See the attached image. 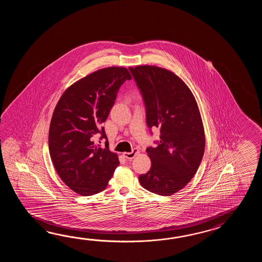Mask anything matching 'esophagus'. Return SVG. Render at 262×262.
I'll return each instance as SVG.
<instances>
[{
	"mask_svg": "<svg viewBox=\"0 0 262 262\" xmlns=\"http://www.w3.org/2000/svg\"><path fill=\"white\" fill-rule=\"evenodd\" d=\"M138 154H139V150L138 149H133L132 151H130V152H123V156L126 159H133L134 157L137 156Z\"/></svg>",
	"mask_w": 262,
	"mask_h": 262,
	"instance_id": "34e87169",
	"label": "esophagus"
}]
</instances>
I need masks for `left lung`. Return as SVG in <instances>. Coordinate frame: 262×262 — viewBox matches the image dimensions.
Wrapping results in <instances>:
<instances>
[{
	"label": "left lung",
	"mask_w": 262,
	"mask_h": 262,
	"mask_svg": "<svg viewBox=\"0 0 262 262\" xmlns=\"http://www.w3.org/2000/svg\"><path fill=\"white\" fill-rule=\"evenodd\" d=\"M139 88L150 128L160 139L148 147L151 167L139 175L140 184L157 195H170L194 177L205 149V136L195 97L175 74L150 66L130 67Z\"/></svg>",
	"instance_id": "8db88e82"
}]
</instances>
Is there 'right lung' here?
Listing matches in <instances>:
<instances>
[{
	"label": "right lung",
	"instance_id": "add662e5",
	"mask_svg": "<svg viewBox=\"0 0 262 262\" xmlns=\"http://www.w3.org/2000/svg\"><path fill=\"white\" fill-rule=\"evenodd\" d=\"M129 79L126 68L101 69L71 85L56 106L49 134L50 157L62 182L79 195L106 189L120 164L117 155L108 149L102 123ZM98 135L106 139L104 148L94 143Z\"/></svg>",
	"mask_w": 262,
	"mask_h": 262
}]
</instances>
